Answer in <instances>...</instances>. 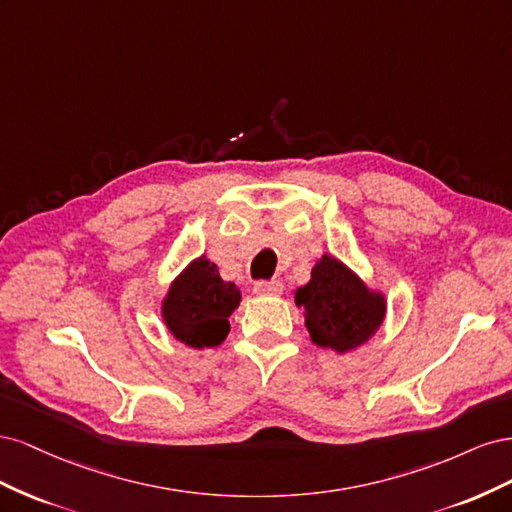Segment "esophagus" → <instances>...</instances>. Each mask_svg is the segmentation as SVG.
Wrapping results in <instances>:
<instances>
[{
  "label": "esophagus",
  "instance_id": "esophagus-1",
  "mask_svg": "<svg viewBox=\"0 0 512 512\" xmlns=\"http://www.w3.org/2000/svg\"><path fill=\"white\" fill-rule=\"evenodd\" d=\"M254 292L260 294V297H280V294L284 292V284L277 282V280H271V282H256Z\"/></svg>",
  "mask_w": 512,
  "mask_h": 512
}]
</instances>
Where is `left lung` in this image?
I'll use <instances>...</instances> for the list:
<instances>
[{"instance_id": "obj_1", "label": "left lung", "mask_w": 512, "mask_h": 512, "mask_svg": "<svg viewBox=\"0 0 512 512\" xmlns=\"http://www.w3.org/2000/svg\"><path fill=\"white\" fill-rule=\"evenodd\" d=\"M303 309L312 344L337 354L352 352L374 337L386 318V297L331 254L316 258L309 282L292 292Z\"/></svg>"}]
</instances>
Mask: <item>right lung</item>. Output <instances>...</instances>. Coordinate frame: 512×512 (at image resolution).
I'll list each match as a JSON object with an SVG mask.
<instances>
[{
  "instance_id": "1",
  "label": "right lung",
  "mask_w": 512,
  "mask_h": 512,
  "mask_svg": "<svg viewBox=\"0 0 512 512\" xmlns=\"http://www.w3.org/2000/svg\"><path fill=\"white\" fill-rule=\"evenodd\" d=\"M241 303L237 284L224 282L205 254L194 258L160 301L168 333L194 350L220 346L230 331V314Z\"/></svg>"
}]
</instances>
